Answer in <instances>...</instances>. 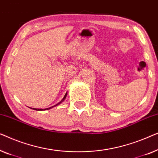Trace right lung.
Here are the masks:
<instances>
[{"label":"right lung","mask_w":158,"mask_h":158,"mask_svg":"<svg viewBox=\"0 0 158 158\" xmlns=\"http://www.w3.org/2000/svg\"><path fill=\"white\" fill-rule=\"evenodd\" d=\"M66 95H67V93H66V94L64 95V98L61 99V101L60 102H59V103H58L57 104H56V105H54V106H51V107H48V108H46V109H44V110H43V109H35V108H33V110H38V111H42V110H49V109H51V108H52V107H54V106H57V105H59V104H60L61 103V102H63L64 101V99H66Z\"/></svg>","instance_id":"obj_1"}]
</instances>
